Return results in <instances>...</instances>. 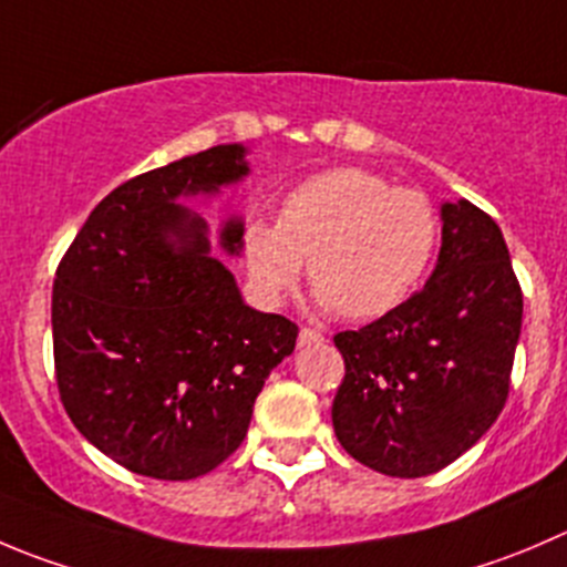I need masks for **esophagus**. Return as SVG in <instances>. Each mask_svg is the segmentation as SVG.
I'll use <instances>...</instances> for the list:
<instances>
[{
	"label": "esophagus",
	"mask_w": 567,
	"mask_h": 567,
	"mask_svg": "<svg viewBox=\"0 0 567 567\" xmlns=\"http://www.w3.org/2000/svg\"><path fill=\"white\" fill-rule=\"evenodd\" d=\"M322 333L317 331V328H300V337H298V342L300 344H317V342H322Z\"/></svg>",
	"instance_id": "esophagus-1"
}]
</instances>
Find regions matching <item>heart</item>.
Listing matches in <instances>:
<instances>
[{
	"label": "heart",
	"mask_w": 567,
	"mask_h": 567,
	"mask_svg": "<svg viewBox=\"0 0 567 567\" xmlns=\"http://www.w3.org/2000/svg\"><path fill=\"white\" fill-rule=\"evenodd\" d=\"M440 245V217L414 188H395L364 169H331L298 183L278 223L247 225L245 267L267 303L303 272L317 300L350 320L398 309L423 284Z\"/></svg>",
	"instance_id": "b5f03b06"
}]
</instances>
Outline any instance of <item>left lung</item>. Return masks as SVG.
<instances>
[{
    "label": "left lung",
    "instance_id": "obj_1",
    "mask_svg": "<svg viewBox=\"0 0 567 567\" xmlns=\"http://www.w3.org/2000/svg\"><path fill=\"white\" fill-rule=\"evenodd\" d=\"M523 292L501 228L467 199L442 206V247L423 292L333 337L342 449L384 476L420 478L460 460L509 395Z\"/></svg>",
    "mask_w": 567,
    "mask_h": 567
}]
</instances>
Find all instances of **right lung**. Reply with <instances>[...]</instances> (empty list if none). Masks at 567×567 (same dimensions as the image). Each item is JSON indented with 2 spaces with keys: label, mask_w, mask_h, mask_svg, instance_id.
<instances>
[{
  "label": "right lung",
  "mask_w": 567,
  "mask_h": 567,
  "mask_svg": "<svg viewBox=\"0 0 567 567\" xmlns=\"http://www.w3.org/2000/svg\"><path fill=\"white\" fill-rule=\"evenodd\" d=\"M247 175L219 144L113 188L63 252L52 287L61 403L80 434L138 476L186 482L241 445L264 381L298 326L241 303L208 256L206 223L177 197ZM241 223L223 247L239 252Z\"/></svg>",
  "instance_id": "right-lung-1"
}]
</instances>
